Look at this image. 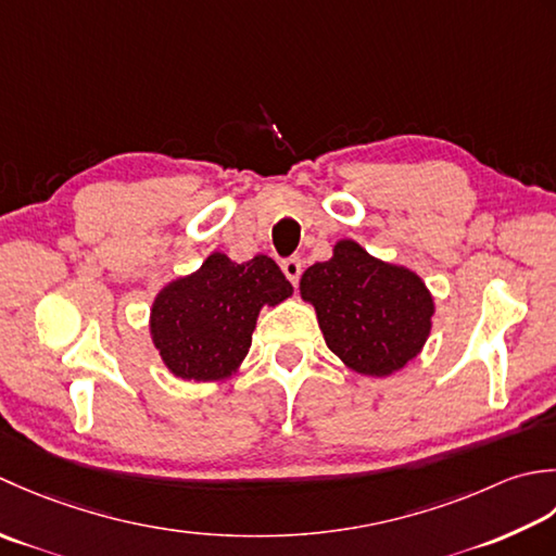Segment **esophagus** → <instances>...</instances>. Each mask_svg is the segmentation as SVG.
<instances>
[{"label":"esophagus","instance_id":"1","mask_svg":"<svg viewBox=\"0 0 556 556\" xmlns=\"http://www.w3.org/2000/svg\"><path fill=\"white\" fill-rule=\"evenodd\" d=\"M282 274H286V278L292 282V286H298V280L302 276V262L300 258H286V262L280 264Z\"/></svg>","mask_w":556,"mask_h":556}]
</instances>
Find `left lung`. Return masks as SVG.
Listing matches in <instances>:
<instances>
[{
  "label": "left lung",
  "mask_w": 556,
  "mask_h": 556,
  "mask_svg": "<svg viewBox=\"0 0 556 556\" xmlns=\"http://www.w3.org/2000/svg\"><path fill=\"white\" fill-rule=\"evenodd\" d=\"M328 350L362 377H391L422 353L432 333L434 298L413 268L338 240L328 262L300 280Z\"/></svg>",
  "instance_id": "1"
}]
</instances>
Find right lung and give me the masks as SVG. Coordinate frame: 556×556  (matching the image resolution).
Instances as JSON below:
<instances>
[{
	"label": "right lung",
	"mask_w": 556,
	"mask_h": 556,
	"mask_svg": "<svg viewBox=\"0 0 556 556\" xmlns=\"http://www.w3.org/2000/svg\"><path fill=\"white\" fill-rule=\"evenodd\" d=\"M292 286L270 256L237 264L213 252L194 274L157 290L149 331L165 369L177 379L215 383L240 371L258 312L278 307Z\"/></svg>",
	"instance_id": "obj_1"
}]
</instances>
